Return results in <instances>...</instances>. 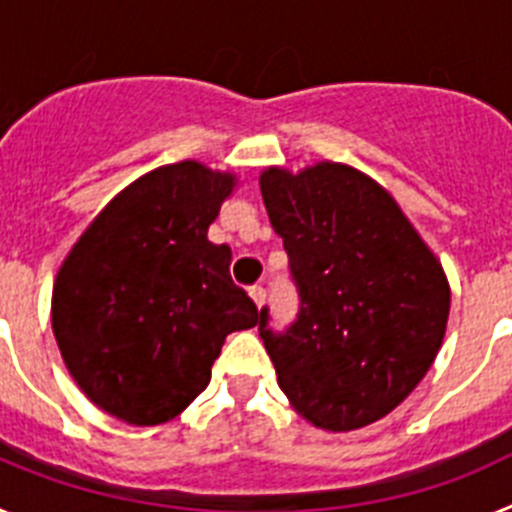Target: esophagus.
Instances as JSON below:
<instances>
[{
  "mask_svg": "<svg viewBox=\"0 0 512 512\" xmlns=\"http://www.w3.org/2000/svg\"><path fill=\"white\" fill-rule=\"evenodd\" d=\"M248 292H251V297H253V302H256V305H259V307L264 305V302H266V287H261V284H253Z\"/></svg>",
  "mask_w": 512,
  "mask_h": 512,
  "instance_id": "obj_1",
  "label": "esophagus"
}]
</instances>
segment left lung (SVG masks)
Returning a JSON list of instances; mask_svg holds the SVG:
<instances>
[{
  "label": "left lung",
  "instance_id": "left-lung-1",
  "mask_svg": "<svg viewBox=\"0 0 512 512\" xmlns=\"http://www.w3.org/2000/svg\"><path fill=\"white\" fill-rule=\"evenodd\" d=\"M261 194L300 297L284 330L261 307L279 387L325 431L384 418L441 348L451 305L441 264L390 194L351 166L269 169Z\"/></svg>",
  "mask_w": 512,
  "mask_h": 512
}]
</instances>
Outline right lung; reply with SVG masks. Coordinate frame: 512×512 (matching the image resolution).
I'll return each instance as SVG.
<instances>
[{
    "label": "right lung",
    "mask_w": 512,
    "mask_h": 512,
    "mask_svg": "<svg viewBox=\"0 0 512 512\" xmlns=\"http://www.w3.org/2000/svg\"><path fill=\"white\" fill-rule=\"evenodd\" d=\"M233 176L182 161L122 189L53 287V333L84 395L130 425L176 418L210 384L228 333L259 323L207 228Z\"/></svg>",
    "instance_id": "1"
}]
</instances>
